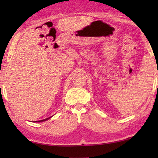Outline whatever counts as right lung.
I'll list each match as a JSON object with an SVG mask.
<instances>
[{
  "label": "right lung",
  "mask_w": 158,
  "mask_h": 158,
  "mask_svg": "<svg viewBox=\"0 0 158 158\" xmlns=\"http://www.w3.org/2000/svg\"><path fill=\"white\" fill-rule=\"evenodd\" d=\"M52 116H51V117H49V118H45V119H43V120H40V121H34V122H36V123H40V122H44V121H47V120H49V118H52Z\"/></svg>",
  "instance_id": "1"
}]
</instances>
